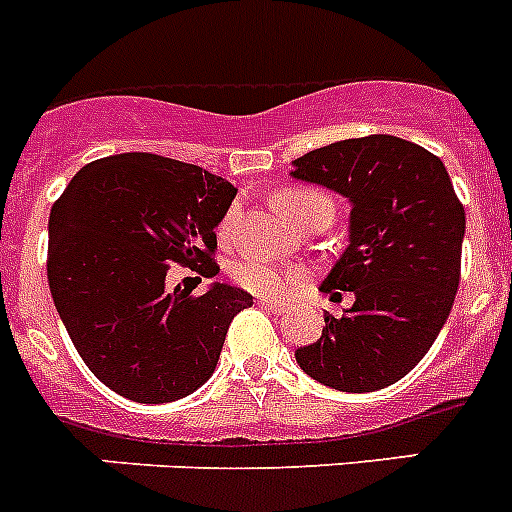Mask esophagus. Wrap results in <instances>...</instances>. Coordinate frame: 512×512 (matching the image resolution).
I'll return each instance as SVG.
<instances>
[{
	"mask_svg": "<svg viewBox=\"0 0 512 512\" xmlns=\"http://www.w3.org/2000/svg\"><path fill=\"white\" fill-rule=\"evenodd\" d=\"M259 305L266 307V310H271V312H287V305H284V302L266 300V297H259Z\"/></svg>",
	"mask_w": 512,
	"mask_h": 512,
	"instance_id": "1",
	"label": "esophagus"
}]
</instances>
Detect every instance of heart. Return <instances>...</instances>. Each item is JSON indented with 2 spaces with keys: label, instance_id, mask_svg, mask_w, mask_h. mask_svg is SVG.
I'll return each instance as SVG.
<instances>
[{
  "label": "heart",
  "instance_id": "1",
  "mask_svg": "<svg viewBox=\"0 0 512 512\" xmlns=\"http://www.w3.org/2000/svg\"><path fill=\"white\" fill-rule=\"evenodd\" d=\"M271 202L292 223H300L302 217L312 215V212H328V215L333 212V205H330V200L323 192H315V189L305 187L279 189ZM233 223L235 210H230L225 215L223 225H220V235L223 238H228L230 230H233ZM235 282L241 284V287L251 289V292H256V295H282L284 289L295 282V274L279 269V266L269 264V261L248 259L243 264H238V269H235Z\"/></svg>",
  "mask_w": 512,
  "mask_h": 512
}]
</instances>
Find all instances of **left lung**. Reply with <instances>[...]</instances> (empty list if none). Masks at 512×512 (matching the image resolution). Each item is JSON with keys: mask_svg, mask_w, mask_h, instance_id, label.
I'll list each match as a JSON object with an SVG mask.
<instances>
[{"mask_svg": "<svg viewBox=\"0 0 512 512\" xmlns=\"http://www.w3.org/2000/svg\"><path fill=\"white\" fill-rule=\"evenodd\" d=\"M292 176L351 202L348 246L320 289L354 292L323 336L295 351L302 372L341 392L384 390L441 333L461 277L464 205L438 156L395 135L315 148Z\"/></svg>", "mask_w": 512, "mask_h": 512, "instance_id": "obj_1", "label": "left lung"}]
</instances>
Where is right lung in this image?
I'll use <instances>...</instances> for the list:
<instances>
[{
    "label": "right lung",
    "instance_id": "1",
    "mask_svg": "<svg viewBox=\"0 0 512 512\" xmlns=\"http://www.w3.org/2000/svg\"><path fill=\"white\" fill-rule=\"evenodd\" d=\"M238 189L200 166L117 153L87 164L48 220V287L89 372L133 402H174L215 372L248 292L166 289L182 264L215 277V228Z\"/></svg>",
    "mask_w": 512,
    "mask_h": 512
}]
</instances>
